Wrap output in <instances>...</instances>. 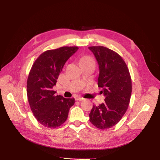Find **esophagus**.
I'll return each mask as SVG.
<instances>
[{"mask_svg": "<svg viewBox=\"0 0 160 160\" xmlns=\"http://www.w3.org/2000/svg\"><path fill=\"white\" fill-rule=\"evenodd\" d=\"M75 100H79V101H82V100H84V98H83V97H77L75 98Z\"/></svg>", "mask_w": 160, "mask_h": 160, "instance_id": "34e87169", "label": "esophagus"}]
</instances>
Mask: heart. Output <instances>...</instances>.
<instances>
[{"label": "heart", "mask_w": 160, "mask_h": 160, "mask_svg": "<svg viewBox=\"0 0 160 160\" xmlns=\"http://www.w3.org/2000/svg\"><path fill=\"white\" fill-rule=\"evenodd\" d=\"M93 62V60L92 59L89 57V56H85L83 57L82 59V63L83 62Z\"/></svg>", "instance_id": "obj_1"}]
</instances>
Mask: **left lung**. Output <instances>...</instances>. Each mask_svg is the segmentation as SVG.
I'll return each mask as SVG.
<instances>
[{"label": "left lung", "mask_w": 160, "mask_h": 160, "mask_svg": "<svg viewBox=\"0 0 160 160\" xmlns=\"http://www.w3.org/2000/svg\"><path fill=\"white\" fill-rule=\"evenodd\" d=\"M93 53L99 65L98 86L105 102L93 106L89 121L98 128H112L127 112L132 93V80L127 64L113 50L102 46L88 48Z\"/></svg>", "instance_id": "left-lung-1"}]
</instances>
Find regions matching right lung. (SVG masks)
I'll list each match as a JSON object with an SVG mask.
<instances>
[{"label": "right lung", "instance_id": "right-lung-1", "mask_svg": "<svg viewBox=\"0 0 160 160\" xmlns=\"http://www.w3.org/2000/svg\"><path fill=\"white\" fill-rule=\"evenodd\" d=\"M77 47H62L42 53L33 63L27 80V97L37 121L47 128L61 126L67 119L74 98L56 95L53 86L67 60Z\"/></svg>", "mask_w": 160, "mask_h": 160}]
</instances>
